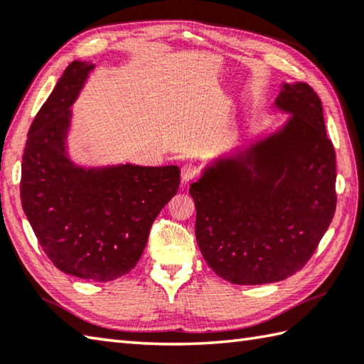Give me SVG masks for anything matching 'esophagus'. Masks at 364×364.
<instances>
[{"mask_svg": "<svg viewBox=\"0 0 364 364\" xmlns=\"http://www.w3.org/2000/svg\"><path fill=\"white\" fill-rule=\"evenodd\" d=\"M200 175V168H198L196 164H184L181 167V180L183 183H189V181H194Z\"/></svg>", "mask_w": 364, "mask_h": 364, "instance_id": "esophagus-1", "label": "esophagus"}]
</instances>
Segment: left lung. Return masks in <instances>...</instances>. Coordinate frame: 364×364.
Wrapping results in <instances>:
<instances>
[{"label":"left lung","mask_w":364,"mask_h":364,"mask_svg":"<svg viewBox=\"0 0 364 364\" xmlns=\"http://www.w3.org/2000/svg\"><path fill=\"white\" fill-rule=\"evenodd\" d=\"M279 131L205 168L191 184L196 237L213 272L240 286L286 279L308 263L336 211V153L322 101L284 83Z\"/></svg>","instance_id":"1"}]
</instances>
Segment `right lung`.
<instances>
[{
    "label": "right lung",
    "instance_id": "add662e5",
    "mask_svg": "<svg viewBox=\"0 0 364 364\" xmlns=\"http://www.w3.org/2000/svg\"><path fill=\"white\" fill-rule=\"evenodd\" d=\"M92 68L87 61L70 63L36 115L21 161L20 198L56 268L105 282L137 265L154 219L180 188V168H83L69 161V107Z\"/></svg>",
    "mask_w": 364,
    "mask_h": 364
}]
</instances>
